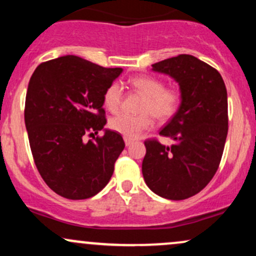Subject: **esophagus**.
Returning a JSON list of instances; mask_svg holds the SVG:
<instances>
[{
  "instance_id": "1",
  "label": "esophagus",
  "mask_w": 256,
  "mask_h": 256,
  "mask_svg": "<svg viewBox=\"0 0 256 256\" xmlns=\"http://www.w3.org/2000/svg\"><path fill=\"white\" fill-rule=\"evenodd\" d=\"M124 140H125V144L126 146H131L132 143L134 142V138H130V137H124Z\"/></svg>"
}]
</instances>
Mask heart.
<instances>
[{
	"label": "heart",
	"instance_id": "obj_1",
	"mask_svg": "<svg viewBox=\"0 0 256 256\" xmlns=\"http://www.w3.org/2000/svg\"><path fill=\"white\" fill-rule=\"evenodd\" d=\"M130 85L134 90L144 95L140 104L143 113L132 116L128 113H120L110 120L112 130L122 136L136 138L144 130L152 128V114L158 120H166L174 116L180 104V94L174 88H164L160 79L140 76L130 79ZM104 102L106 108L110 112H116L122 102V88L118 82L110 84L104 91Z\"/></svg>",
	"mask_w": 256,
	"mask_h": 256
}]
</instances>
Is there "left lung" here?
<instances>
[{
  "label": "left lung",
  "instance_id": "8db88e82",
  "mask_svg": "<svg viewBox=\"0 0 256 256\" xmlns=\"http://www.w3.org/2000/svg\"><path fill=\"white\" fill-rule=\"evenodd\" d=\"M152 66L170 76L180 90V104L160 131L172 140L144 142L146 184L167 200H185L201 192L218 170L228 136V92L220 73L192 55L182 54Z\"/></svg>",
  "mask_w": 256,
  "mask_h": 256
}]
</instances>
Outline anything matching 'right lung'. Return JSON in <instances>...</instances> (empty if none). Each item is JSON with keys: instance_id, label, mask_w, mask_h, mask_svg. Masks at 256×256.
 Returning a JSON list of instances; mask_svg holds the SVG:
<instances>
[{"instance_id": "add662e5", "label": "right lung", "mask_w": 256, "mask_h": 256, "mask_svg": "<svg viewBox=\"0 0 256 256\" xmlns=\"http://www.w3.org/2000/svg\"><path fill=\"white\" fill-rule=\"evenodd\" d=\"M122 72L66 55L40 64L32 74L25 101L32 156L43 180L62 198H92L113 174L125 143L104 128L102 106L106 89ZM101 130L104 136L95 138Z\"/></svg>"}]
</instances>
